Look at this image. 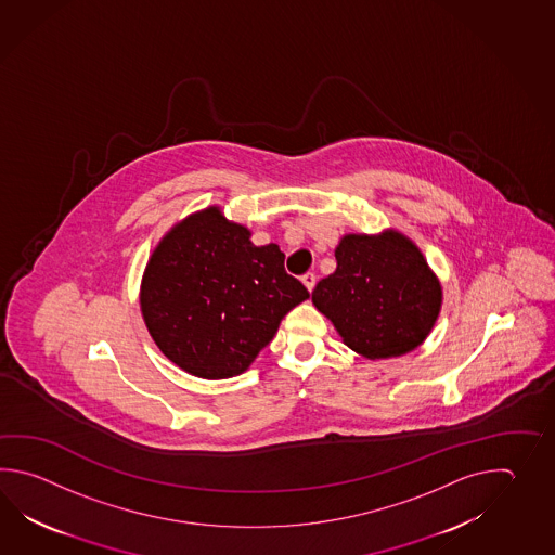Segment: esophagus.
I'll return each mask as SVG.
<instances>
[{
    "instance_id": "esophagus-1",
    "label": "esophagus",
    "mask_w": 555,
    "mask_h": 555,
    "mask_svg": "<svg viewBox=\"0 0 555 555\" xmlns=\"http://www.w3.org/2000/svg\"><path fill=\"white\" fill-rule=\"evenodd\" d=\"M301 282L306 285L307 289L311 292L313 287H315V282H318V278H315V273H306L304 278H301Z\"/></svg>"
}]
</instances>
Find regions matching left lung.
<instances>
[{
	"label": "left lung",
	"mask_w": 555,
	"mask_h": 555,
	"mask_svg": "<svg viewBox=\"0 0 555 555\" xmlns=\"http://www.w3.org/2000/svg\"><path fill=\"white\" fill-rule=\"evenodd\" d=\"M335 260L311 301L349 349L377 361L425 343L440 315L442 285L411 237L392 228L345 234Z\"/></svg>",
	"instance_id": "left-lung-1"
}]
</instances>
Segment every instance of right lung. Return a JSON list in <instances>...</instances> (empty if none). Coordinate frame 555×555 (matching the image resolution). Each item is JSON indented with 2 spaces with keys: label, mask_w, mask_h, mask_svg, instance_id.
<instances>
[{
  "label": "right lung",
  "mask_w": 555,
  "mask_h": 555,
  "mask_svg": "<svg viewBox=\"0 0 555 555\" xmlns=\"http://www.w3.org/2000/svg\"><path fill=\"white\" fill-rule=\"evenodd\" d=\"M220 206L190 214L156 244L141 282V313L168 361L201 378L242 375L282 319L306 301L278 244L254 246Z\"/></svg>",
  "instance_id": "obj_1"
}]
</instances>
